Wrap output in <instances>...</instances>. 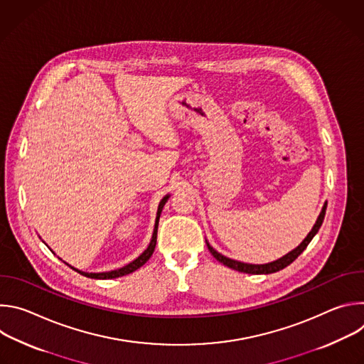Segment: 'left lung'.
I'll use <instances>...</instances> for the list:
<instances>
[{
	"instance_id": "obj_1",
	"label": "left lung",
	"mask_w": 364,
	"mask_h": 364,
	"mask_svg": "<svg viewBox=\"0 0 364 364\" xmlns=\"http://www.w3.org/2000/svg\"><path fill=\"white\" fill-rule=\"evenodd\" d=\"M326 209H327V203H324V205H323V210H321V213H320V216H318V219H317V222H316V225H314V228L311 229V232L306 235V237L294 249V250H291L289 253H287L285 256H282V257H279V259H277V261H274V262H269V264H264V265H252V264H243V262H239V261H235V259H230V257H226V256H223L222 253H219L218 250H215L210 245H209V242L205 240V243H207V247H209V250H210V253L218 259V261L220 262V264H223L225 267H228V268H232V269H235V271H239V272H245V274H252V275H259V274H274V272H278V271H281V269H284V268H287L288 265H291L295 259L304 252V249L308 246V243L313 240V237L317 235V232H318V229L321 228V225H323V220H324V216H326Z\"/></svg>"
}]
</instances>
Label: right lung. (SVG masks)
<instances>
[{"mask_svg":"<svg viewBox=\"0 0 364 364\" xmlns=\"http://www.w3.org/2000/svg\"><path fill=\"white\" fill-rule=\"evenodd\" d=\"M168 194L166 196V197H163V200L160 201V204H159V210H157V219H155V226H154V232H152V237H151V242H149V245H148V247L135 259V261H132L131 264H128V265H125V267H122V268H119V269H115V271H109V272H99V274H93V272H83V271H79V269H76V268H73V267H70L69 264V267L72 268V269H75L76 272H79L80 275H83V277H87V278H93V279H112V278H119V277H124V275H128V274H132L134 271H136L138 268H141L148 259L151 257V255H152V252H154V249H155V245H157V230H159V220H160V216H161V212H163V207H164V204L167 203V200H168Z\"/></svg>","mask_w":364,"mask_h":364,"instance_id":"1","label":"right lung"}]
</instances>
